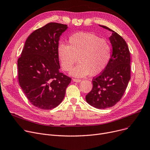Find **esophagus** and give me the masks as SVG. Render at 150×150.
<instances>
[{
	"label": "esophagus",
	"mask_w": 150,
	"mask_h": 150,
	"mask_svg": "<svg viewBox=\"0 0 150 150\" xmlns=\"http://www.w3.org/2000/svg\"><path fill=\"white\" fill-rule=\"evenodd\" d=\"M73 81L75 83H79L81 81V79H73Z\"/></svg>",
	"instance_id": "1"
}]
</instances>
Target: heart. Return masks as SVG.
I'll list each match as a JSON object with an SVG mask.
<instances>
[{
    "mask_svg": "<svg viewBox=\"0 0 150 150\" xmlns=\"http://www.w3.org/2000/svg\"><path fill=\"white\" fill-rule=\"evenodd\" d=\"M111 53V46L107 41L88 33H75L69 37V45L59 43L57 47L58 57L64 71H70L78 58L79 63L71 72V75L76 77L103 72L110 61Z\"/></svg>",
    "mask_w": 150,
    "mask_h": 150,
    "instance_id": "b5f03b06",
    "label": "heart"
}]
</instances>
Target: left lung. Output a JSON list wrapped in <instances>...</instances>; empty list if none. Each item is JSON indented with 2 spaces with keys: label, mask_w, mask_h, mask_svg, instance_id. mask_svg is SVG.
Listing matches in <instances>:
<instances>
[{
  "label": "left lung",
  "mask_w": 150,
  "mask_h": 150,
  "mask_svg": "<svg viewBox=\"0 0 150 150\" xmlns=\"http://www.w3.org/2000/svg\"><path fill=\"white\" fill-rule=\"evenodd\" d=\"M99 26L112 33L109 37L112 52L107 67L93 78L92 90L86 96V100L95 108L104 109L115 105L125 91L130 79V54L121 36L105 26Z\"/></svg>",
  "instance_id": "1"
}]
</instances>
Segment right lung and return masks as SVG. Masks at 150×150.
<instances>
[{"label": "right lung", "mask_w": 150, "mask_h": 150, "mask_svg": "<svg viewBox=\"0 0 150 150\" xmlns=\"http://www.w3.org/2000/svg\"><path fill=\"white\" fill-rule=\"evenodd\" d=\"M67 25L49 23L29 35L18 59L19 84L29 102L42 110L60 104L71 78L59 72L57 47Z\"/></svg>", "instance_id": "right-lung-1"}]
</instances>
